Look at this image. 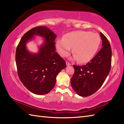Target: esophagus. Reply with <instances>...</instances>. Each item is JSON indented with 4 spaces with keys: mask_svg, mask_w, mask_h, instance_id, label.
I'll return each instance as SVG.
<instances>
[{
    "mask_svg": "<svg viewBox=\"0 0 124 124\" xmlns=\"http://www.w3.org/2000/svg\"><path fill=\"white\" fill-rule=\"evenodd\" d=\"M66 64H67V66H69V65H71V64L70 63H69L68 62H66Z\"/></svg>",
    "mask_w": 124,
    "mask_h": 124,
    "instance_id": "obj_1",
    "label": "esophagus"
}]
</instances>
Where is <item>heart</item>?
Returning a JSON list of instances; mask_svg holds the SVG:
<instances>
[{"label":"heart","mask_w":124,"mask_h":124,"mask_svg":"<svg viewBox=\"0 0 124 124\" xmlns=\"http://www.w3.org/2000/svg\"><path fill=\"white\" fill-rule=\"evenodd\" d=\"M101 38L97 33L77 31L68 33L56 42V49L61 56L69 55L73 47V58L80 63L90 61L100 46Z\"/></svg>","instance_id":"heart-1"}]
</instances>
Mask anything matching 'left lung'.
I'll list each match as a JSON object with an SVG mask.
<instances>
[{
  "mask_svg": "<svg viewBox=\"0 0 124 124\" xmlns=\"http://www.w3.org/2000/svg\"><path fill=\"white\" fill-rule=\"evenodd\" d=\"M100 36L102 47L91 61L82 66L73 65L75 73L71 85L81 96H88L95 93L104 83L111 69V46L103 34L100 32Z\"/></svg>",
  "mask_w": 124,
  "mask_h": 124,
  "instance_id": "1",
  "label": "left lung"
}]
</instances>
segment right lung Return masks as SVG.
<instances>
[{
    "instance_id": "1",
    "label": "right lung",
    "mask_w": 124,
    "mask_h": 124,
    "mask_svg": "<svg viewBox=\"0 0 124 124\" xmlns=\"http://www.w3.org/2000/svg\"><path fill=\"white\" fill-rule=\"evenodd\" d=\"M34 35L45 38L38 54H31L26 44ZM55 34L46 27L39 26L26 32L16 50L15 61L20 80L32 93L38 95L48 93L56 83L57 75L67 67L65 61L55 51Z\"/></svg>"
}]
</instances>
